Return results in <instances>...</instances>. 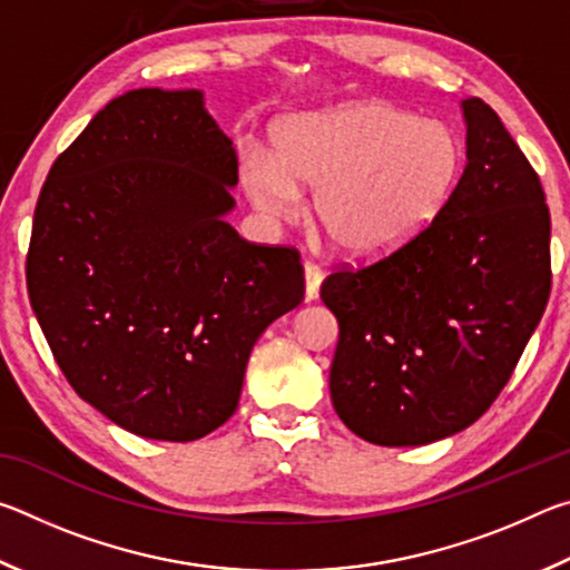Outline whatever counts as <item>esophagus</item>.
Here are the masks:
<instances>
[{
    "label": "esophagus",
    "mask_w": 570,
    "mask_h": 570,
    "mask_svg": "<svg viewBox=\"0 0 570 570\" xmlns=\"http://www.w3.org/2000/svg\"><path fill=\"white\" fill-rule=\"evenodd\" d=\"M322 278L324 272L316 264L306 262L304 264V282H306V302H314V298H320V286H322Z\"/></svg>",
    "instance_id": "obj_1"
}]
</instances>
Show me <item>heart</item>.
<instances>
[{"label": "heart", "instance_id": "obj_1", "mask_svg": "<svg viewBox=\"0 0 570 570\" xmlns=\"http://www.w3.org/2000/svg\"><path fill=\"white\" fill-rule=\"evenodd\" d=\"M462 148L442 120L414 118L387 102H346L292 115L274 148L240 160V188L274 220L312 214L332 244L354 258L390 254L432 224L455 190Z\"/></svg>", "mask_w": 570, "mask_h": 570}]
</instances>
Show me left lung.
<instances>
[{
	"label": "left lung",
	"mask_w": 570,
	"mask_h": 570,
	"mask_svg": "<svg viewBox=\"0 0 570 570\" xmlns=\"http://www.w3.org/2000/svg\"><path fill=\"white\" fill-rule=\"evenodd\" d=\"M468 163L407 244L322 284L340 322L330 390L354 435L428 445L470 428L535 332L551 294V214L538 173L480 98L462 100Z\"/></svg>",
	"instance_id": "1"
}]
</instances>
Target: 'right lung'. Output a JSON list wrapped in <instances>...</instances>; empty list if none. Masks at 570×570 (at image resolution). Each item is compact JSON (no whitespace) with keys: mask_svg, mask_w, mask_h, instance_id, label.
<instances>
[{"mask_svg":"<svg viewBox=\"0 0 570 570\" xmlns=\"http://www.w3.org/2000/svg\"><path fill=\"white\" fill-rule=\"evenodd\" d=\"M238 158L200 90L110 100L55 160L27 292L80 397L148 440L190 442L238 407L248 354L304 298L298 250L226 224Z\"/></svg>","mask_w":570,"mask_h":570,"instance_id":"add662e5","label":"right lung"}]
</instances>
